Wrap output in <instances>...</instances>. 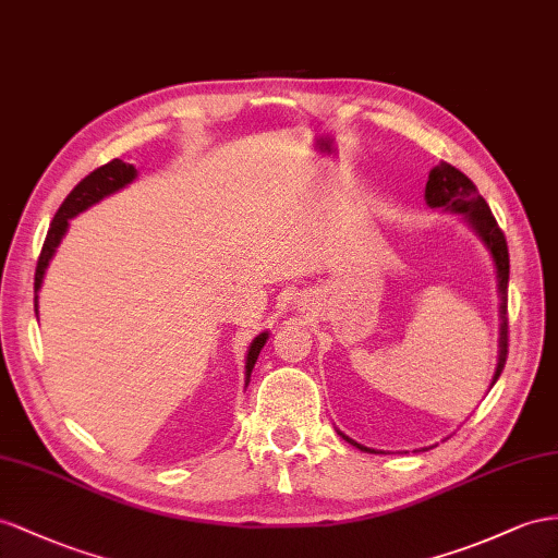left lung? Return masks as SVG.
Returning a JSON list of instances; mask_svg holds the SVG:
<instances>
[{
    "label": "left lung",
    "instance_id": "obj_1",
    "mask_svg": "<svg viewBox=\"0 0 558 558\" xmlns=\"http://www.w3.org/2000/svg\"><path fill=\"white\" fill-rule=\"evenodd\" d=\"M424 197H426L428 207H442V209L464 214L469 223L474 226V231L481 235V240L488 245V250L493 254V262L497 268V282H499V299H502V304H499V313H502V327H499V363H497L495 379H493V384H495L497 377L502 375L505 363H507V353H509V320H507L509 250H507V238L502 233V228L497 226L488 203H485V199L478 195V189L474 185V181L448 162L440 160L432 171H428ZM347 440L359 450L375 452L351 438H347Z\"/></svg>",
    "mask_w": 558,
    "mask_h": 558
}]
</instances>
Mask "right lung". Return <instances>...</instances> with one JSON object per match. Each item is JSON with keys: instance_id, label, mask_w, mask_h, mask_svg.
Returning <instances> with one entry per match:
<instances>
[{"instance_id": "obj_1", "label": "right lung", "mask_w": 558, "mask_h": 558, "mask_svg": "<svg viewBox=\"0 0 558 558\" xmlns=\"http://www.w3.org/2000/svg\"><path fill=\"white\" fill-rule=\"evenodd\" d=\"M136 177V169L132 165H126L122 160H110L108 165L94 169L89 177H84L73 191L68 193V197L63 199V205L59 207V211H56V217L49 226V233H47V240L45 245H41V252H39V259H37V270H35V292H39L41 288V278H45V270L51 262V256L56 252V247H59L61 238L65 235L68 231V219L77 217L80 211H84L87 207L96 205L98 199H104L106 195L116 193L120 189H124L126 183L134 181ZM35 311H37V296H35ZM268 335L262 332L259 337H256L252 341V347L247 351V381H250V375H252V367L256 363V359H259V353L266 344Z\"/></svg>"}]
</instances>
